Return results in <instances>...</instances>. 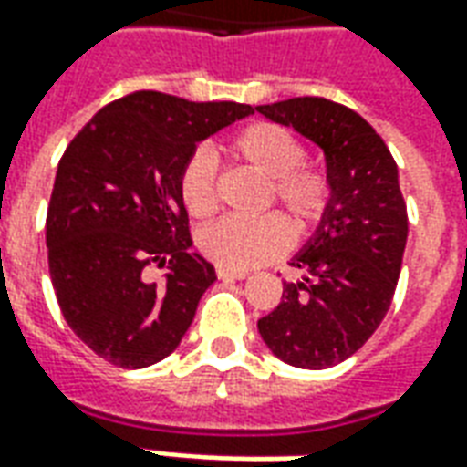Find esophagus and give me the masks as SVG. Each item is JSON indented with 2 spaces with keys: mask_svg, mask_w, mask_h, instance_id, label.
I'll return each mask as SVG.
<instances>
[{
  "mask_svg": "<svg viewBox=\"0 0 467 467\" xmlns=\"http://www.w3.org/2000/svg\"><path fill=\"white\" fill-rule=\"evenodd\" d=\"M217 277H220V280H244L247 273H244V270H227V267H217Z\"/></svg>",
  "mask_w": 467,
  "mask_h": 467,
  "instance_id": "obj_1",
  "label": "esophagus"
}]
</instances>
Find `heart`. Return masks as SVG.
Here are the masks:
<instances>
[{"label": "heart", "mask_w": 467, "mask_h": 467, "mask_svg": "<svg viewBox=\"0 0 467 467\" xmlns=\"http://www.w3.org/2000/svg\"><path fill=\"white\" fill-rule=\"evenodd\" d=\"M230 152L267 180L265 202L280 204L290 223L305 230L323 217L330 202V182L323 172L303 167L305 147L280 124L254 122L234 134ZM180 197L192 217H207L217 207V167L207 152H194L180 172ZM290 233L277 214L224 217L204 227L197 244L207 260L227 270H250L270 263L287 247Z\"/></svg>", "instance_id": "heart-1"}]
</instances>
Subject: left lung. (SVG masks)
Segmentation results:
<instances>
[{
	"label": "left lung",
	"mask_w": 467,
	"mask_h": 467,
	"mask_svg": "<svg viewBox=\"0 0 467 467\" xmlns=\"http://www.w3.org/2000/svg\"><path fill=\"white\" fill-rule=\"evenodd\" d=\"M257 112L320 147L330 182L320 223L290 260L303 275L283 285V300L257 320V330L275 358L325 370L360 350L392 303L408 243L398 164L358 112L323 97H295Z\"/></svg>",
	"instance_id": "obj_1"
}]
</instances>
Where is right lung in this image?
Returning <instances> with one entry per match:
<instances>
[{
    "mask_svg": "<svg viewBox=\"0 0 467 467\" xmlns=\"http://www.w3.org/2000/svg\"><path fill=\"white\" fill-rule=\"evenodd\" d=\"M250 115L237 102L134 92L62 154L47 210L49 277L67 325L107 362L140 370L182 343L217 275L190 250L180 172L197 144ZM150 262L168 265L162 285L146 280Z\"/></svg>",
    "mask_w": 467,
    "mask_h": 467,
    "instance_id": "obj_1",
    "label": "right lung"
}]
</instances>
